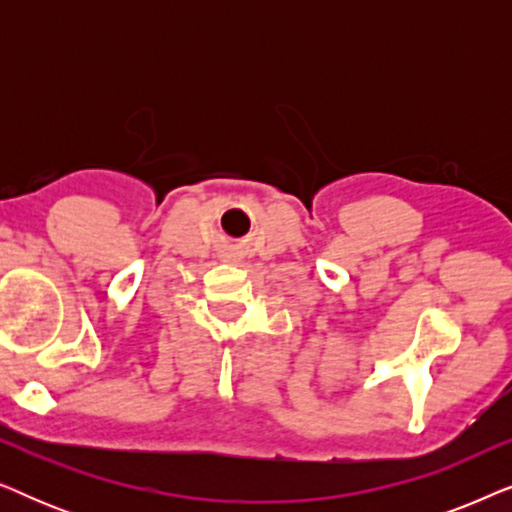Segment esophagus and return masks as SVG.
Listing matches in <instances>:
<instances>
[{
    "label": "esophagus",
    "instance_id": "obj_1",
    "mask_svg": "<svg viewBox=\"0 0 512 512\" xmlns=\"http://www.w3.org/2000/svg\"><path fill=\"white\" fill-rule=\"evenodd\" d=\"M226 256H228V258H230V256H233V254H226Z\"/></svg>",
    "mask_w": 512,
    "mask_h": 512
}]
</instances>
